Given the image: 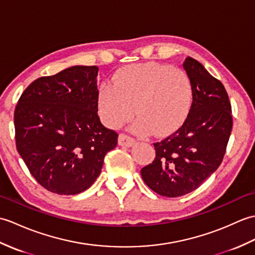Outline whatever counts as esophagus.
Listing matches in <instances>:
<instances>
[{"label": "esophagus", "instance_id": "obj_1", "mask_svg": "<svg viewBox=\"0 0 255 255\" xmlns=\"http://www.w3.org/2000/svg\"><path fill=\"white\" fill-rule=\"evenodd\" d=\"M118 143L120 146H124V147H132L135 143V139L132 138L131 136H128L127 134H120L119 135L118 138Z\"/></svg>", "mask_w": 255, "mask_h": 255}]
</instances>
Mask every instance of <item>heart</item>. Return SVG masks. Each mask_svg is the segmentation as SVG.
<instances>
[{
	"mask_svg": "<svg viewBox=\"0 0 255 255\" xmlns=\"http://www.w3.org/2000/svg\"><path fill=\"white\" fill-rule=\"evenodd\" d=\"M193 103V84L182 70L158 62L123 66L112 76V84L100 85L97 110L101 121L119 128L134 115L132 131L167 136L188 118ZM135 110H133V108Z\"/></svg>",
	"mask_w": 255,
	"mask_h": 255,
	"instance_id": "heart-1",
	"label": "heart"
}]
</instances>
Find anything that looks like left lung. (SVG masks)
Returning a JSON list of instances; mask_svg holds the SVG:
<instances>
[{"instance_id":"obj_1","label":"left lung","mask_w":255,"mask_h":255,"mask_svg":"<svg viewBox=\"0 0 255 255\" xmlns=\"http://www.w3.org/2000/svg\"><path fill=\"white\" fill-rule=\"evenodd\" d=\"M183 69L193 84L188 118L177 132L154 144L155 160L140 170L148 188L167 197L190 193L217 170L233 128L224 85L190 56Z\"/></svg>"}]
</instances>
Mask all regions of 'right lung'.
Wrapping results in <instances>:
<instances>
[{
	"instance_id": "add662e5",
	"label": "right lung",
	"mask_w": 255,
	"mask_h": 255,
	"mask_svg": "<svg viewBox=\"0 0 255 255\" xmlns=\"http://www.w3.org/2000/svg\"><path fill=\"white\" fill-rule=\"evenodd\" d=\"M97 66L75 65L32 82L15 108L16 147L33 178L60 195L87 190L118 133L97 115Z\"/></svg>"
}]
</instances>
